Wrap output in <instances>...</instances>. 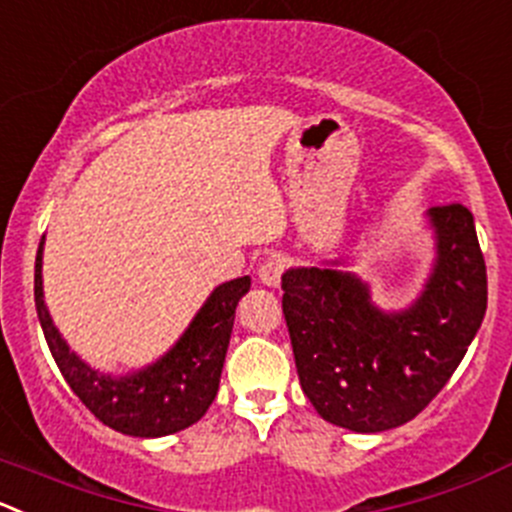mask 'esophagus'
<instances>
[{
	"mask_svg": "<svg viewBox=\"0 0 512 512\" xmlns=\"http://www.w3.org/2000/svg\"><path fill=\"white\" fill-rule=\"evenodd\" d=\"M282 270H285V262L280 257H270L260 265V282L265 287H280Z\"/></svg>",
	"mask_w": 512,
	"mask_h": 512,
	"instance_id": "esophagus-1",
	"label": "esophagus"
}]
</instances>
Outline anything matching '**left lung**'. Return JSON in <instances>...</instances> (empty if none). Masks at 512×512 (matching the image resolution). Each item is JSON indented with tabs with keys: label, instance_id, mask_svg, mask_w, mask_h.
<instances>
[{
	"label": "left lung",
	"instance_id": "obj_1",
	"mask_svg": "<svg viewBox=\"0 0 512 512\" xmlns=\"http://www.w3.org/2000/svg\"><path fill=\"white\" fill-rule=\"evenodd\" d=\"M435 242L420 295L382 310L345 260L290 267L282 312L297 375L322 420L382 433L413 420L460 365L488 307V277L468 207L425 212Z\"/></svg>",
	"mask_w": 512,
	"mask_h": 512
}]
</instances>
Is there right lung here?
Masks as SVG:
<instances>
[{"mask_svg": "<svg viewBox=\"0 0 512 512\" xmlns=\"http://www.w3.org/2000/svg\"><path fill=\"white\" fill-rule=\"evenodd\" d=\"M42 255L44 237L34 262L39 325L59 372L89 413L132 438H162L195 425L220 388L237 302L250 290V275L217 285L165 355L145 367L114 375L84 362L57 330L44 302Z\"/></svg>", "mask_w": 512, "mask_h": 512, "instance_id": "1", "label": "right lung"}]
</instances>
